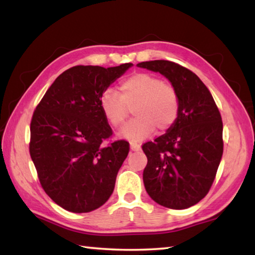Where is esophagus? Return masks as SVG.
I'll list each match as a JSON object with an SVG mask.
<instances>
[{
	"instance_id": "obj_1",
	"label": "esophagus",
	"mask_w": 255,
	"mask_h": 255,
	"mask_svg": "<svg viewBox=\"0 0 255 255\" xmlns=\"http://www.w3.org/2000/svg\"><path fill=\"white\" fill-rule=\"evenodd\" d=\"M130 148L132 151H139L141 149V145L136 142H130Z\"/></svg>"
}]
</instances>
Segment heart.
<instances>
[{
    "label": "heart",
    "instance_id": "1",
    "mask_svg": "<svg viewBox=\"0 0 255 255\" xmlns=\"http://www.w3.org/2000/svg\"><path fill=\"white\" fill-rule=\"evenodd\" d=\"M133 108L134 119L121 128L120 136L142 141L155 128L166 131L175 124L179 113V101L173 87L161 78L149 74H136L120 85V93L107 88L100 97V106L112 127H120Z\"/></svg>",
    "mask_w": 255,
    "mask_h": 255
}]
</instances>
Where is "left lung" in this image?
Wrapping results in <instances>:
<instances>
[{
	"label": "left lung",
	"instance_id": "obj_1",
	"mask_svg": "<svg viewBox=\"0 0 255 255\" xmlns=\"http://www.w3.org/2000/svg\"><path fill=\"white\" fill-rule=\"evenodd\" d=\"M160 73L171 83L179 101L175 124L142 149L146 193L172 209L189 208L207 195L223 155V122L211 92L193 71L168 60L136 65Z\"/></svg>",
	"mask_w": 255,
	"mask_h": 255
}]
</instances>
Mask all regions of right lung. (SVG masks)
I'll list each match as a JSON object with an SVG mask.
<instances>
[{
	"instance_id": "add662e5",
	"label": "right lung",
	"mask_w": 255,
	"mask_h": 255,
	"mask_svg": "<svg viewBox=\"0 0 255 255\" xmlns=\"http://www.w3.org/2000/svg\"><path fill=\"white\" fill-rule=\"evenodd\" d=\"M132 66L71 67L58 76L34 111L31 159L43 190L66 211L92 212L113 193L128 143L103 145L112 128L100 97Z\"/></svg>"
}]
</instances>
